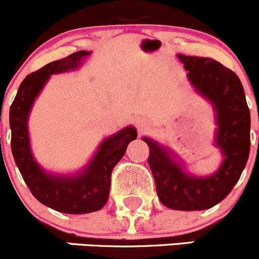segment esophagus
Masks as SVG:
<instances>
[{"label": "esophagus", "instance_id": "34e87169", "mask_svg": "<svg viewBox=\"0 0 259 259\" xmlns=\"http://www.w3.org/2000/svg\"><path fill=\"white\" fill-rule=\"evenodd\" d=\"M137 127H138V130H143L144 127H146V123H144V121H137Z\"/></svg>", "mask_w": 259, "mask_h": 259}]
</instances>
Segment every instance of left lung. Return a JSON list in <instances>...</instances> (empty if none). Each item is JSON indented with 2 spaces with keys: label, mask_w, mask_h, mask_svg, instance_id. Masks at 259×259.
I'll return each mask as SVG.
<instances>
[{
  "label": "left lung",
  "mask_w": 259,
  "mask_h": 259,
  "mask_svg": "<svg viewBox=\"0 0 259 259\" xmlns=\"http://www.w3.org/2000/svg\"><path fill=\"white\" fill-rule=\"evenodd\" d=\"M179 59L194 88L215 105L216 146L224 153V163L210 178L189 177L154 141H143L149 147L148 164L160 202L173 210H206L229 195L246 166L251 148V115L243 86L231 69L211 58L179 54Z\"/></svg>",
  "instance_id": "1"
}]
</instances>
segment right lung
Wrapping results in <instances>:
<instances>
[{"instance_id": "add662e5", "label": "right lung", "mask_w": 259, "mask_h": 259, "mask_svg": "<svg viewBox=\"0 0 259 259\" xmlns=\"http://www.w3.org/2000/svg\"><path fill=\"white\" fill-rule=\"evenodd\" d=\"M90 53L75 52L29 74L19 85L10 108L11 149L22 178L33 196L46 206L64 213H89L106 205L110 195L111 173L126 152L131 141L137 138L135 127H127L102 142L99 152L80 175L60 178L47 174L35 163L29 148L27 119L35 96L49 75L76 68Z\"/></svg>"}]
</instances>
